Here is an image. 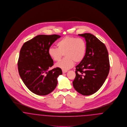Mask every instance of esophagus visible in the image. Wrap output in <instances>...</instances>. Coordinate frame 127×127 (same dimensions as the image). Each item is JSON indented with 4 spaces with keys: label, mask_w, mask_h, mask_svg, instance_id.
Returning <instances> with one entry per match:
<instances>
[{
    "label": "esophagus",
    "mask_w": 127,
    "mask_h": 127,
    "mask_svg": "<svg viewBox=\"0 0 127 127\" xmlns=\"http://www.w3.org/2000/svg\"><path fill=\"white\" fill-rule=\"evenodd\" d=\"M62 72H63V73H65L67 72V70H62Z\"/></svg>",
    "instance_id": "34e87169"
}]
</instances>
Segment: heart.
<instances>
[{"instance_id": "1", "label": "heart", "mask_w": 127, "mask_h": 127, "mask_svg": "<svg viewBox=\"0 0 127 127\" xmlns=\"http://www.w3.org/2000/svg\"><path fill=\"white\" fill-rule=\"evenodd\" d=\"M57 46L58 48H50L48 54L53 60L58 62L64 54L65 57L57 63L56 66L64 70L73 66L74 62H81L86 54V42L82 38L67 36L59 40Z\"/></svg>"}]
</instances>
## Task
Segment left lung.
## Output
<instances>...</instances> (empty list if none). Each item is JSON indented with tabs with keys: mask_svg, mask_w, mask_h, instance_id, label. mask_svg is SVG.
<instances>
[{
	"mask_svg": "<svg viewBox=\"0 0 127 127\" xmlns=\"http://www.w3.org/2000/svg\"><path fill=\"white\" fill-rule=\"evenodd\" d=\"M85 38L86 54L84 59L76 66L74 89L84 95L95 93L104 83L110 69L106 46L91 33L78 34Z\"/></svg>",
	"mask_w": 127,
	"mask_h": 127,
	"instance_id": "left-lung-1",
	"label": "left lung"
}]
</instances>
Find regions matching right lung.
<instances>
[{
  "mask_svg": "<svg viewBox=\"0 0 127 127\" xmlns=\"http://www.w3.org/2000/svg\"><path fill=\"white\" fill-rule=\"evenodd\" d=\"M60 37L56 34L39 35L25 42L20 49L18 62L19 74L27 88L37 95L51 93L57 85V77L62 74L59 67L48 70L54 65L48 50Z\"/></svg>",
  "mask_w": 127,
  "mask_h": 127,
  "instance_id": "obj_1",
  "label": "right lung"
}]
</instances>
